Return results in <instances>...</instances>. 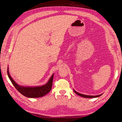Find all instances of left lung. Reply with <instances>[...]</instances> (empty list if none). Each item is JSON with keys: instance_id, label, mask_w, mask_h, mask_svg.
<instances>
[{"instance_id": "1", "label": "left lung", "mask_w": 122, "mask_h": 122, "mask_svg": "<svg viewBox=\"0 0 122 122\" xmlns=\"http://www.w3.org/2000/svg\"><path fill=\"white\" fill-rule=\"evenodd\" d=\"M73 91L74 92H75L76 94H77L78 95H79L82 97H84V98H96V97H98L100 96L101 95H102V94H100V95H97V96H90V95H84V94H81L80 93H78L76 91H75L73 89Z\"/></svg>"}]
</instances>
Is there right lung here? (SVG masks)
<instances>
[{"label": "right lung", "instance_id": "obj_1", "mask_svg": "<svg viewBox=\"0 0 122 122\" xmlns=\"http://www.w3.org/2000/svg\"><path fill=\"white\" fill-rule=\"evenodd\" d=\"M7 75L14 86L15 88L22 94L23 95L28 98H38L41 97L46 95L50 92L52 87L54 73L51 76L47 83L43 86H33V87H25L18 85L16 82L11 77L9 70V67H7Z\"/></svg>", "mask_w": 122, "mask_h": 122}]
</instances>
